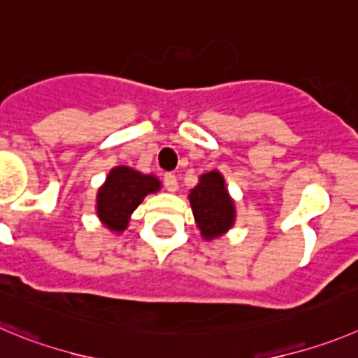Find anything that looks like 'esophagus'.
<instances>
[{
  "instance_id": "esophagus-1",
  "label": "esophagus",
  "mask_w": 358,
  "mask_h": 358,
  "mask_svg": "<svg viewBox=\"0 0 358 358\" xmlns=\"http://www.w3.org/2000/svg\"><path fill=\"white\" fill-rule=\"evenodd\" d=\"M164 185H166V189L169 192H176L178 190V180H176V176L173 173H166L164 175Z\"/></svg>"
}]
</instances>
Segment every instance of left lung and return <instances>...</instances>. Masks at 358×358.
<instances>
[{
    "label": "left lung",
    "instance_id": "obj_1",
    "mask_svg": "<svg viewBox=\"0 0 358 358\" xmlns=\"http://www.w3.org/2000/svg\"><path fill=\"white\" fill-rule=\"evenodd\" d=\"M189 203L205 240L220 238L235 226V199L229 194L222 173L217 169L199 176L198 185L189 192Z\"/></svg>",
    "mask_w": 358,
    "mask_h": 358
}]
</instances>
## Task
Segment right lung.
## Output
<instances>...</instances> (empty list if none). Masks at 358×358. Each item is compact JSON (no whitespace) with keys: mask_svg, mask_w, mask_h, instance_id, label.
I'll use <instances>...</instances> for the list:
<instances>
[{"mask_svg":"<svg viewBox=\"0 0 358 358\" xmlns=\"http://www.w3.org/2000/svg\"><path fill=\"white\" fill-rule=\"evenodd\" d=\"M162 183L155 175H145L129 166H116L96 192V217L109 231L123 233L130 215L148 194L159 192Z\"/></svg>","mask_w":358,"mask_h":358,"instance_id":"1","label":"right lung"}]
</instances>
